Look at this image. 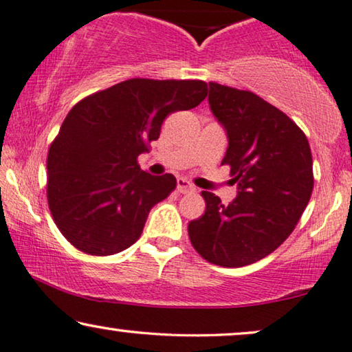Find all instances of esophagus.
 <instances>
[{
	"mask_svg": "<svg viewBox=\"0 0 352 352\" xmlns=\"http://www.w3.org/2000/svg\"><path fill=\"white\" fill-rule=\"evenodd\" d=\"M177 190H178V192H183V195H186V192H195L196 188L192 186L190 182L185 180V178H178V180H177Z\"/></svg>",
	"mask_w": 352,
	"mask_h": 352,
	"instance_id": "esophagus-1",
	"label": "esophagus"
}]
</instances>
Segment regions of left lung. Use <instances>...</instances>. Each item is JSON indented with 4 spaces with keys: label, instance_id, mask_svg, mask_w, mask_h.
I'll list each match as a JSON object with an SVG mask.
<instances>
[{
    "label": "left lung",
    "instance_id": "8db88e82",
    "mask_svg": "<svg viewBox=\"0 0 352 352\" xmlns=\"http://www.w3.org/2000/svg\"><path fill=\"white\" fill-rule=\"evenodd\" d=\"M210 110L226 131L236 199L202 191L204 215L188 234L202 258L225 268L252 265L295 230L314 186L308 138L285 113L249 91L209 82Z\"/></svg>",
    "mask_w": 352,
    "mask_h": 352
}]
</instances>
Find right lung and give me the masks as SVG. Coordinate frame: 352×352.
Wrapping results in <instances>:
<instances>
[{
  "mask_svg": "<svg viewBox=\"0 0 352 352\" xmlns=\"http://www.w3.org/2000/svg\"><path fill=\"white\" fill-rule=\"evenodd\" d=\"M207 96L197 79L133 78L82 98L47 155V202L63 236L89 255H113L140 237L151 207L175 190L172 174L143 172L137 157L167 115Z\"/></svg>",
  "mask_w": 352,
  "mask_h": 352,
  "instance_id": "right-lung-1",
  "label": "right lung"
}]
</instances>
